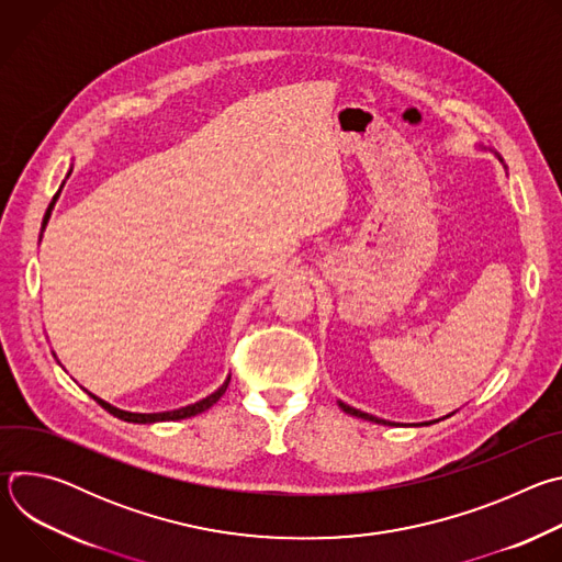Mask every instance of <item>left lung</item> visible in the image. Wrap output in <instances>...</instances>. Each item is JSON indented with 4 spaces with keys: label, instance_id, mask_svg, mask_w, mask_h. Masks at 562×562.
<instances>
[{
    "label": "left lung",
    "instance_id": "left-lung-1",
    "mask_svg": "<svg viewBox=\"0 0 562 562\" xmlns=\"http://www.w3.org/2000/svg\"><path fill=\"white\" fill-rule=\"evenodd\" d=\"M340 407H342V412H347V414H351V416H356V418H364V420H371V423H382V425H391V423H386V420H380V418H375V416H369V414H362V412H358V409H353V407H349V405H345V403H340ZM429 425V423H427Z\"/></svg>",
    "mask_w": 562,
    "mask_h": 562
}]
</instances>
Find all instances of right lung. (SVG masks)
<instances>
[{
	"label": "right lung",
	"instance_id": "1",
	"mask_svg": "<svg viewBox=\"0 0 562 562\" xmlns=\"http://www.w3.org/2000/svg\"><path fill=\"white\" fill-rule=\"evenodd\" d=\"M61 191V189H59ZM59 191L53 195V202L48 204V209H46V215H44V222H42V228L46 226V222H48V217H50V211H53V204H55V200H57V195H59ZM228 380L231 378H226V382L217 389V391H213L211 395H206L204 400H200V403H195V405H189V407H182V409H176V412H162V414H131V412H122V409H117V407H111L109 403H104V400H100V397H95L93 395V400L95 403L100 405V407H104L109 414H113L115 418H120V420H126V423H139V425H146V423H165V420H182V418H191V416H198V414H202V412H206L209 407H213L217 400L222 397V393L226 391V386H228Z\"/></svg>",
	"mask_w": 562,
	"mask_h": 562
}]
</instances>
